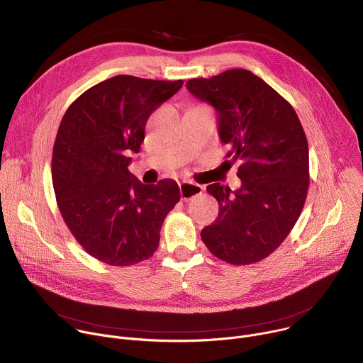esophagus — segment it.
<instances>
[{
	"label": "esophagus",
	"mask_w": 363,
	"mask_h": 363,
	"mask_svg": "<svg viewBox=\"0 0 363 363\" xmlns=\"http://www.w3.org/2000/svg\"><path fill=\"white\" fill-rule=\"evenodd\" d=\"M179 191H181V199L182 201H191L192 198L201 195L203 188L201 185H198V184L182 182V184H179Z\"/></svg>",
	"instance_id": "34e87169"
}]
</instances>
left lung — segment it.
<instances>
[{
  "label": "left lung",
  "mask_w": 363,
  "mask_h": 363,
  "mask_svg": "<svg viewBox=\"0 0 363 363\" xmlns=\"http://www.w3.org/2000/svg\"><path fill=\"white\" fill-rule=\"evenodd\" d=\"M186 89L218 115L227 158L241 161V188L211 184L220 203L217 220L201 231L216 257L247 266L269 257L293 230L308 189V146L290 103L244 69L191 79Z\"/></svg>",
  "instance_id": "1"
}]
</instances>
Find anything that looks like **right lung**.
I'll return each instance as SVG.
<instances>
[{
    "mask_svg": "<svg viewBox=\"0 0 363 363\" xmlns=\"http://www.w3.org/2000/svg\"><path fill=\"white\" fill-rule=\"evenodd\" d=\"M182 84L115 76L80 94L62 119L51 158L57 205L76 241L99 262L133 266L160 245L179 186L172 179L145 185L128 167L149 116Z\"/></svg>",
    "mask_w": 363,
    "mask_h": 363,
    "instance_id": "add662e5",
    "label": "right lung"
}]
</instances>
